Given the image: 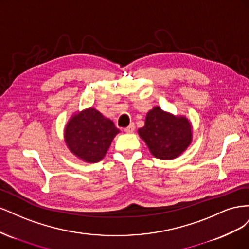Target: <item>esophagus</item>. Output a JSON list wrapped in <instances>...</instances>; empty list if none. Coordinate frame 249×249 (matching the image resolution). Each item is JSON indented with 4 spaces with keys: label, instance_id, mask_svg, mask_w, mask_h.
Listing matches in <instances>:
<instances>
[{
    "label": "esophagus",
    "instance_id": "1",
    "mask_svg": "<svg viewBox=\"0 0 249 249\" xmlns=\"http://www.w3.org/2000/svg\"><path fill=\"white\" fill-rule=\"evenodd\" d=\"M135 131V124H131L129 126H126L125 129H124V132L125 133H133Z\"/></svg>",
    "mask_w": 249,
    "mask_h": 249
}]
</instances>
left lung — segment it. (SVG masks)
<instances>
[{"mask_svg": "<svg viewBox=\"0 0 249 249\" xmlns=\"http://www.w3.org/2000/svg\"><path fill=\"white\" fill-rule=\"evenodd\" d=\"M138 134L154 157L172 160L190 145L192 124L185 116H176L155 107L147 112L144 126L138 130Z\"/></svg>", "mask_w": 249, "mask_h": 249, "instance_id": "1", "label": "left lung"}]
</instances>
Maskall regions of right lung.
I'll return each instance as SVG.
<instances>
[{"label": "right lung", "instance_id": "right-lung-1", "mask_svg": "<svg viewBox=\"0 0 249 249\" xmlns=\"http://www.w3.org/2000/svg\"><path fill=\"white\" fill-rule=\"evenodd\" d=\"M119 133L111 119L94 108L82 110L67 122L64 141L82 161L96 163L106 156L112 140Z\"/></svg>", "mask_w": 249, "mask_h": 249}]
</instances>
